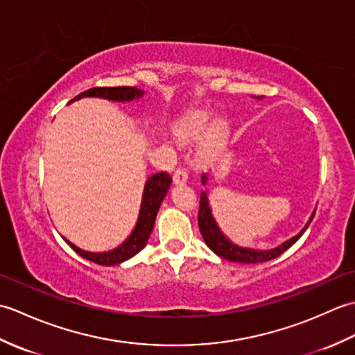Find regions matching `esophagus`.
<instances>
[{
    "instance_id": "34e87169",
    "label": "esophagus",
    "mask_w": 355,
    "mask_h": 355,
    "mask_svg": "<svg viewBox=\"0 0 355 355\" xmlns=\"http://www.w3.org/2000/svg\"><path fill=\"white\" fill-rule=\"evenodd\" d=\"M187 182V171L184 168H177L173 172V183L175 184H184Z\"/></svg>"
}]
</instances>
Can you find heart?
I'll return each mask as SVG.
<instances>
[{"instance_id":"b5f03b06","label":"heart","mask_w":355,"mask_h":355,"mask_svg":"<svg viewBox=\"0 0 355 355\" xmlns=\"http://www.w3.org/2000/svg\"><path fill=\"white\" fill-rule=\"evenodd\" d=\"M207 125H209V117L206 114H198L197 117L193 119V122L189 128V134L191 135H200L207 130Z\"/></svg>"}]
</instances>
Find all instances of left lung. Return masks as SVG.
<instances>
[{
    "label": "left lung",
    "mask_w": 355,
    "mask_h": 355,
    "mask_svg": "<svg viewBox=\"0 0 355 355\" xmlns=\"http://www.w3.org/2000/svg\"><path fill=\"white\" fill-rule=\"evenodd\" d=\"M201 183L206 184L207 183V177L206 173L201 177ZM315 214V212H314ZM314 214L311 215L310 221L306 223L305 227L300 230L296 236H293L291 239L285 241L284 244H281L276 248H271V250H254V248H244V247H238L235 244H232L230 241L225 238L221 230L218 229V225L214 220L212 214H210V207H209V200L206 192H201L200 197V210H198V225H200V232L202 235V239L205 243L209 245V248L221 256V258L232 261V262H241V263H258V262H266L270 259L277 258L279 254H282L285 250L296 243V241L304 235V232L308 229V225L313 221Z\"/></svg>",
    "instance_id": "1"
}]
</instances>
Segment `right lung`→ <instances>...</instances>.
<instances>
[{"label": "right lung", "mask_w": 355, "mask_h": 355, "mask_svg": "<svg viewBox=\"0 0 355 355\" xmlns=\"http://www.w3.org/2000/svg\"><path fill=\"white\" fill-rule=\"evenodd\" d=\"M141 94L143 92H140V89H137L135 87H94V88L87 89L84 93L78 94L73 101H78V99H82V97L88 96V97H102V99H108V101L125 102V101H132L135 97H140ZM171 183H172V178L168 172H158L148 180L145 184V192H143L140 215H139L137 224H135V229L132 230L131 236L128 238L122 245L114 248V250L103 252V253H92V252L80 250L79 247L71 244L70 241L67 239L65 241L70 244V247L74 252H76L79 256H82V258L99 263V266H117V263L132 258L135 253H139L141 248L146 245V241L150 235V232L154 229L157 212L158 209H160L164 195L168 193Z\"/></svg>", "instance_id": "1"}]
</instances>
